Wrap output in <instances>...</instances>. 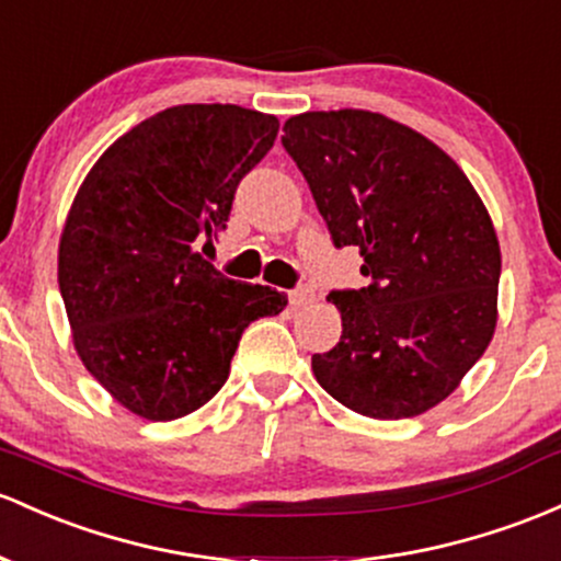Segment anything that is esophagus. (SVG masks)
<instances>
[{"instance_id":"34e87169","label":"esophagus","mask_w":561,"mask_h":561,"mask_svg":"<svg viewBox=\"0 0 561 561\" xmlns=\"http://www.w3.org/2000/svg\"><path fill=\"white\" fill-rule=\"evenodd\" d=\"M311 300H313L311 287L300 285V287H295V290H290V306H293V309H300V306L311 304Z\"/></svg>"}]
</instances>
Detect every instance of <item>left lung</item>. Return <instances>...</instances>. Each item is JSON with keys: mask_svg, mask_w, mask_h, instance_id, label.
Wrapping results in <instances>:
<instances>
[{"mask_svg": "<svg viewBox=\"0 0 561 561\" xmlns=\"http://www.w3.org/2000/svg\"><path fill=\"white\" fill-rule=\"evenodd\" d=\"M282 146L335 248H359V290H332L343 335L313 354L319 386L380 421L447 399L490 346L501 248L463 170L421 133L373 111H309Z\"/></svg>", "mask_w": 561, "mask_h": 561, "instance_id": "obj_1", "label": "left lung"}]
</instances>
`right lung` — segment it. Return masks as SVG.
Returning a JSON list of instances; mask_svg holds the SVG:
<instances>
[{
	"instance_id": "obj_1",
	"label": "right lung",
	"mask_w": 561,
	"mask_h": 561,
	"mask_svg": "<svg viewBox=\"0 0 561 561\" xmlns=\"http://www.w3.org/2000/svg\"><path fill=\"white\" fill-rule=\"evenodd\" d=\"M276 133V116L231 103L172 106L108 146L73 199L58 250L73 346L146 421L210 402L244 328L287 306L196 252L226 229L239 181Z\"/></svg>"
}]
</instances>
